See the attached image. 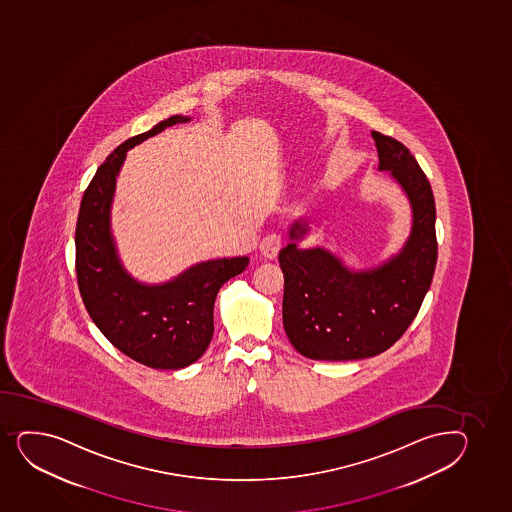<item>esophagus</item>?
<instances>
[{
  "label": "esophagus",
  "instance_id": "34e87169",
  "mask_svg": "<svg viewBox=\"0 0 512 512\" xmlns=\"http://www.w3.org/2000/svg\"><path fill=\"white\" fill-rule=\"evenodd\" d=\"M282 238L277 233H270L267 237L260 242V252L264 255L265 259L274 260L277 253L281 250Z\"/></svg>",
  "mask_w": 512,
  "mask_h": 512
}]
</instances>
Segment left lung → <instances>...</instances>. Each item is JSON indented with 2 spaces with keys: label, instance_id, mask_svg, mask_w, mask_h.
<instances>
[{
  "label": "left lung",
  "instance_id": "obj_1",
  "mask_svg": "<svg viewBox=\"0 0 512 512\" xmlns=\"http://www.w3.org/2000/svg\"><path fill=\"white\" fill-rule=\"evenodd\" d=\"M379 171L406 193L413 226L401 252L370 270H350L325 248L297 247L309 231L297 220L292 242L279 252L284 274L282 323L292 347L313 360H360L385 352L416 318L428 292L436 259V206L418 160L396 138L372 132Z\"/></svg>",
  "mask_w": 512,
  "mask_h": 512
}]
</instances>
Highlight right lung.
Segmentation results:
<instances>
[{
  "mask_svg": "<svg viewBox=\"0 0 512 512\" xmlns=\"http://www.w3.org/2000/svg\"><path fill=\"white\" fill-rule=\"evenodd\" d=\"M189 120L171 116L116 147L89 182L77 216L76 274L84 306L121 353L152 369H184L206 352L215 331L216 294L250 262L248 257L208 260L165 284L147 286L135 281L118 259L110 211L116 176L128 150Z\"/></svg>",
  "mask_w": 512,
  "mask_h": 512,
  "instance_id": "1",
  "label": "right lung"
}]
</instances>
